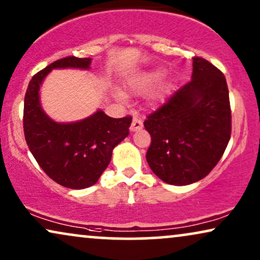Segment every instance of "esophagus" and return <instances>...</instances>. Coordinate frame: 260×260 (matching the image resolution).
Returning <instances> with one entry per match:
<instances>
[{
	"label": "esophagus",
	"mask_w": 260,
	"mask_h": 260,
	"mask_svg": "<svg viewBox=\"0 0 260 260\" xmlns=\"http://www.w3.org/2000/svg\"><path fill=\"white\" fill-rule=\"evenodd\" d=\"M141 128H143V121L134 116L133 121H132V124H131V127H129L131 132H137V131L141 129Z\"/></svg>",
	"instance_id": "1"
}]
</instances>
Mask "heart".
<instances>
[{"instance_id": "b5f03b06", "label": "heart", "mask_w": 260, "mask_h": 260, "mask_svg": "<svg viewBox=\"0 0 260 260\" xmlns=\"http://www.w3.org/2000/svg\"><path fill=\"white\" fill-rule=\"evenodd\" d=\"M160 72H153V73H149L147 75H145V77L138 79V80L136 81V87L138 88V90H143V88H145L147 85L153 83V81L158 80V79L160 78Z\"/></svg>"}]
</instances>
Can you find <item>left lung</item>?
I'll use <instances>...</instances> for the list:
<instances>
[{
  "instance_id": "8db88e82",
  "label": "left lung",
  "mask_w": 260,
  "mask_h": 260,
  "mask_svg": "<svg viewBox=\"0 0 260 260\" xmlns=\"http://www.w3.org/2000/svg\"><path fill=\"white\" fill-rule=\"evenodd\" d=\"M146 160L162 181L186 186L205 177L221 159L232 133L225 77L209 61L193 57L192 80L150 114Z\"/></svg>"
}]
</instances>
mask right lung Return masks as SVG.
I'll use <instances>...</instances> for the list:
<instances>
[{"label": "right lung", "instance_id": "add662e5", "mask_svg": "<svg viewBox=\"0 0 260 260\" xmlns=\"http://www.w3.org/2000/svg\"><path fill=\"white\" fill-rule=\"evenodd\" d=\"M91 58L68 56L34 75L25 94L24 133L44 173L58 185L83 189L94 185L109 166L114 147L129 134L132 117L114 119L103 110L75 122H56L41 106L39 90L52 70H90Z\"/></svg>", "mask_w": 260, "mask_h": 260}]
</instances>
